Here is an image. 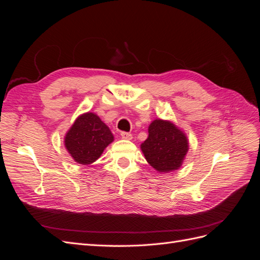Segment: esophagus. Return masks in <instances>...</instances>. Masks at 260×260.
Wrapping results in <instances>:
<instances>
[{
    "label": "esophagus",
    "instance_id": "obj_1",
    "mask_svg": "<svg viewBox=\"0 0 260 260\" xmlns=\"http://www.w3.org/2000/svg\"><path fill=\"white\" fill-rule=\"evenodd\" d=\"M120 136H121V138L124 139V140H131V139H132V135H131L130 132L122 131V132L120 133Z\"/></svg>",
    "mask_w": 260,
    "mask_h": 260
}]
</instances>
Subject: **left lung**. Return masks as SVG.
Wrapping results in <instances>:
<instances>
[{"mask_svg": "<svg viewBox=\"0 0 260 260\" xmlns=\"http://www.w3.org/2000/svg\"><path fill=\"white\" fill-rule=\"evenodd\" d=\"M141 149L153 168L159 172L178 169L187 153L188 143L184 133L174 123L154 120L148 127V138Z\"/></svg>", "mask_w": 260, "mask_h": 260, "instance_id": "1", "label": "left lung"}]
</instances>
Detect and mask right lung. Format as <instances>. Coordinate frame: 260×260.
I'll use <instances>...</instances> for the list:
<instances>
[{"instance_id": "obj_1", "label": "right lung", "mask_w": 260, "mask_h": 260, "mask_svg": "<svg viewBox=\"0 0 260 260\" xmlns=\"http://www.w3.org/2000/svg\"><path fill=\"white\" fill-rule=\"evenodd\" d=\"M113 141L111 130L100 117L86 113L78 117L67 132L65 146L77 162L89 165L95 161Z\"/></svg>"}]
</instances>
